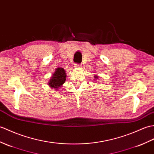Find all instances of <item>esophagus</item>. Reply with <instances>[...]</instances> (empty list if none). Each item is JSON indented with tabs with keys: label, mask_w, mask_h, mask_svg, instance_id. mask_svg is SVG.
<instances>
[{
	"label": "esophagus",
	"mask_w": 154,
	"mask_h": 154,
	"mask_svg": "<svg viewBox=\"0 0 154 154\" xmlns=\"http://www.w3.org/2000/svg\"><path fill=\"white\" fill-rule=\"evenodd\" d=\"M74 67H75V68H81L82 66H81V64H75Z\"/></svg>",
	"instance_id": "34e87169"
}]
</instances>
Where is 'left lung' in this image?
<instances>
[{
	"label": "left lung",
	"mask_w": 154,
	"mask_h": 154,
	"mask_svg": "<svg viewBox=\"0 0 154 154\" xmlns=\"http://www.w3.org/2000/svg\"><path fill=\"white\" fill-rule=\"evenodd\" d=\"M94 79H95L96 80V79H98V75H95V76H94ZM94 79V80H95Z\"/></svg>",
	"instance_id": "obj_1"
}]
</instances>
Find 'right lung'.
Here are the masks:
<instances>
[{"label":"right lung","mask_w":154,"mask_h":154,"mask_svg":"<svg viewBox=\"0 0 154 154\" xmlns=\"http://www.w3.org/2000/svg\"><path fill=\"white\" fill-rule=\"evenodd\" d=\"M67 75L66 71L62 67H57L49 80L48 85L49 87L54 90L58 91L61 87H62L63 84L66 82Z\"/></svg>","instance_id":"obj_1"}]
</instances>
